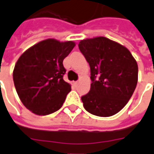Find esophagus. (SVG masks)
I'll return each instance as SVG.
<instances>
[{
	"mask_svg": "<svg viewBox=\"0 0 154 154\" xmlns=\"http://www.w3.org/2000/svg\"><path fill=\"white\" fill-rule=\"evenodd\" d=\"M73 85L75 87H77V85H78V82H73Z\"/></svg>",
	"mask_w": 154,
	"mask_h": 154,
	"instance_id": "esophagus-1",
	"label": "esophagus"
}]
</instances>
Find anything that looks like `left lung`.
Instances as JSON below:
<instances>
[{
  "label": "left lung",
  "instance_id": "left-lung-1",
  "mask_svg": "<svg viewBox=\"0 0 154 154\" xmlns=\"http://www.w3.org/2000/svg\"><path fill=\"white\" fill-rule=\"evenodd\" d=\"M79 50L89 63L91 88L81 99L88 112L110 117L122 110L137 83V64L125 47L99 36L81 41Z\"/></svg>",
  "mask_w": 154,
  "mask_h": 154
}]
</instances>
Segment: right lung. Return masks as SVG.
Here are the masks:
<instances>
[{"instance_id":"obj_1","label":"right lung","mask_w":154,"mask_h":154,"mask_svg":"<svg viewBox=\"0 0 154 154\" xmlns=\"http://www.w3.org/2000/svg\"><path fill=\"white\" fill-rule=\"evenodd\" d=\"M75 47L73 42L44 40L19 57L13 71L15 88L21 103L36 115L59 110L71 85L63 80V60Z\"/></svg>"}]
</instances>
